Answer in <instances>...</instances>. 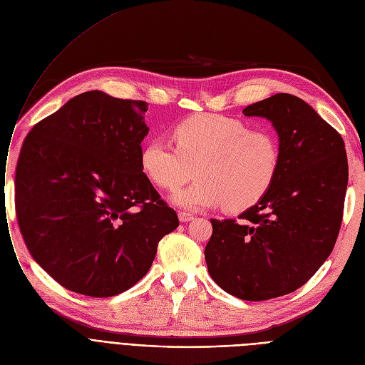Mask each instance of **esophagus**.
Returning <instances> with one entry per match:
<instances>
[{
	"mask_svg": "<svg viewBox=\"0 0 365 365\" xmlns=\"http://www.w3.org/2000/svg\"><path fill=\"white\" fill-rule=\"evenodd\" d=\"M178 220L181 222H188L191 220H195V217H192L191 213H188V212H178Z\"/></svg>",
	"mask_w": 365,
	"mask_h": 365,
	"instance_id": "esophagus-1",
	"label": "esophagus"
}]
</instances>
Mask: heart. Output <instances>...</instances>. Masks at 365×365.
<instances>
[{"mask_svg":"<svg viewBox=\"0 0 365 365\" xmlns=\"http://www.w3.org/2000/svg\"><path fill=\"white\" fill-rule=\"evenodd\" d=\"M177 148L160 138L147 141L140 152L144 175L156 187L174 191L195 175L197 181L173 196L185 209L224 205L242 212L258 203L274 182L282 152L274 133L247 130L239 119L197 115L174 128Z\"/></svg>","mask_w":365,"mask_h":365,"instance_id":"heart-1","label":"heart"}]
</instances>
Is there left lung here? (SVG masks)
<instances>
[{
  "instance_id": "left-lung-1",
  "label": "left lung",
  "mask_w": 365,
  "mask_h": 365,
  "mask_svg": "<svg viewBox=\"0 0 365 365\" xmlns=\"http://www.w3.org/2000/svg\"><path fill=\"white\" fill-rule=\"evenodd\" d=\"M269 120L282 160L265 196L235 220H210V277L243 301H267L304 286L331 253L344 215L348 158L340 134L292 94L247 106Z\"/></svg>"
}]
</instances>
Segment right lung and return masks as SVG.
<instances>
[{
    "label": "right lung",
    "instance_id": "1",
    "mask_svg": "<svg viewBox=\"0 0 365 365\" xmlns=\"http://www.w3.org/2000/svg\"><path fill=\"white\" fill-rule=\"evenodd\" d=\"M148 104L94 90L38 122L16 168V212L38 265L68 290L110 297L147 274L178 217L140 165Z\"/></svg>",
    "mask_w": 365,
    "mask_h": 365
}]
</instances>
